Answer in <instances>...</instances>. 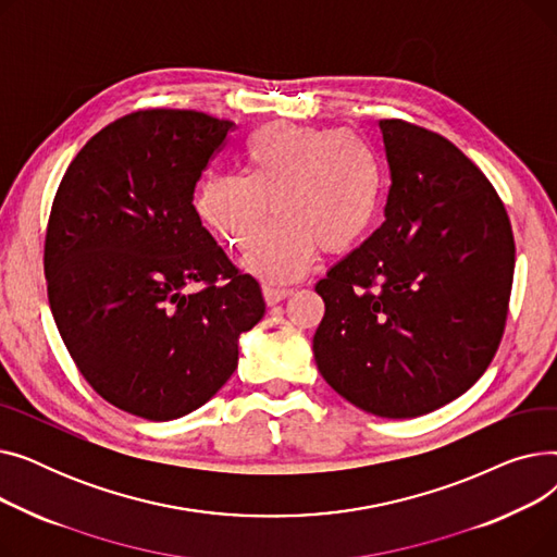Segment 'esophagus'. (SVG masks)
Segmentation results:
<instances>
[{"mask_svg": "<svg viewBox=\"0 0 557 557\" xmlns=\"http://www.w3.org/2000/svg\"><path fill=\"white\" fill-rule=\"evenodd\" d=\"M261 290H263V300H267L269 307L282 302L284 298H288L290 294H294V290H290V288H282V286H273V284H267Z\"/></svg>", "mask_w": 557, "mask_h": 557, "instance_id": "1", "label": "esophagus"}]
</instances>
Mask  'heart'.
Masks as SVG:
<instances>
[{
  "mask_svg": "<svg viewBox=\"0 0 557 557\" xmlns=\"http://www.w3.org/2000/svg\"><path fill=\"white\" fill-rule=\"evenodd\" d=\"M242 175H208L194 210L227 246H248L273 208L280 214L244 257L273 284L300 280L318 248L345 252L366 239L384 196L374 146L338 128H259L242 149Z\"/></svg>",
  "mask_w": 557,
  "mask_h": 557,
  "instance_id": "heart-1",
  "label": "heart"
}]
</instances>
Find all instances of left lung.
<instances>
[{
    "label": "left lung",
    "mask_w": 557,
    "mask_h": 557,
    "mask_svg": "<svg viewBox=\"0 0 557 557\" xmlns=\"http://www.w3.org/2000/svg\"><path fill=\"white\" fill-rule=\"evenodd\" d=\"M391 169L382 227L315 284L313 359L361 411L404 420L470 391L499 347L515 273L502 198L443 135L379 122Z\"/></svg>",
    "instance_id": "1"
}]
</instances>
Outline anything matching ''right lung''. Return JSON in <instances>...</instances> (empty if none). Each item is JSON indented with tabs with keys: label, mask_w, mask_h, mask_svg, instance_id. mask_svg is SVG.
I'll list each match as a JSON object with an SVG mask.
<instances>
[{
	"label": "right lung",
	"mask_w": 557,
	"mask_h": 557,
	"mask_svg": "<svg viewBox=\"0 0 557 557\" xmlns=\"http://www.w3.org/2000/svg\"><path fill=\"white\" fill-rule=\"evenodd\" d=\"M230 120L144 110L87 141L55 191L47 294L76 368L106 401L166 422L210 401L267 305L194 210Z\"/></svg>",
	"instance_id": "obj_1"
}]
</instances>
